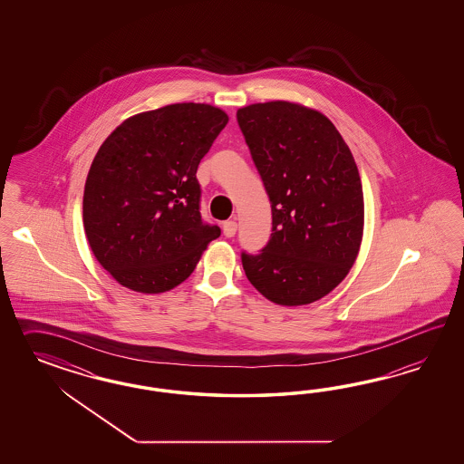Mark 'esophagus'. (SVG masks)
<instances>
[{
  "instance_id": "esophagus-1",
  "label": "esophagus",
  "mask_w": 464,
  "mask_h": 464,
  "mask_svg": "<svg viewBox=\"0 0 464 464\" xmlns=\"http://www.w3.org/2000/svg\"><path fill=\"white\" fill-rule=\"evenodd\" d=\"M237 229H238V225H237L235 219H227V221L223 223V233H225L226 238L235 237V235H237Z\"/></svg>"
}]
</instances>
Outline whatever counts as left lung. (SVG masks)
<instances>
[{"label": "left lung", "instance_id": "1", "mask_svg": "<svg viewBox=\"0 0 464 464\" xmlns=\"http://www.w3.org/2000/svg\"><path fill=\"white\" fill-rule=\"evenodd\" d=\"M272 208V235L241 253L248 281L268 301L303 306L347 277L364 233V194L349 146L332 121L295 102L237 112Z\"/></svg>", "mask_w": 464, "mask_h": 464}]
</instances>
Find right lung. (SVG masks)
<instances>
[{
	"mask_svg": "<svg viewBox=\"0 0 464 464\" xmlns=\"http://www.w3.org/2000/svg\"><path fill=\"white\" fill-rule=\"evenodd\" d=\"M227 121L209 103H171L129 117L100 146L84 183V235L121 285L169 291L219 238L200 218L196 173Z\"/></svg>",
	"mask_w": 464,
	"mask_h": 464,
	"instance_id": "1",
	"label": "right lung"
}]
</instances>
